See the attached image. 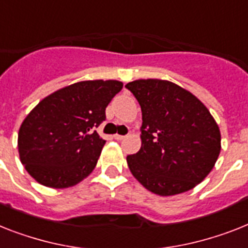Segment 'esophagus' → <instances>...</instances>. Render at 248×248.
Here are the masks:
<instances>
[{
    "label": "esophagus",
    "mask_w": 248,
    "mask_h": 248,
    "mask_svg": "<svg viewBox=\"0 0 248 248\" xmlns=\"http://www.w3.org/2000/svg\"><path fill=\"white\" fill-rule=\"evenodd\" d=\"M114 139H116V140H118V141H120V140H124V138H126V136H124V135H118V134H116L113 136Z\"/></svg>",
    "instance_id": "1"
}]
</instances>
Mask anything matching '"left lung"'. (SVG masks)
Masks as SVG:
<instances>
[{
    "mask_svg": "<svg viewBox=\"0 0 248 248\" xmlns=\"http://www.w3.org/2000/svg\"><path fill=\"white\" fill-rule=\"evenodd\" d=\"M128 90L141 107V148L127 156L132 176L159 196L194 188L214 168L220 130L200 99L168 80L140 78Z\"/></svg>",
    "mask_w": 248,
    "mask_h": 248,
    "instance_id": "1",
    "label": "left lung"
}]
</instances>
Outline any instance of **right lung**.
Instances as JSON below:
<instances>
[{"label":"right lung","mask_w":248,"mask_h":248,"mask_svg":"<svg viewBox=\"0 0 248 248\" xmlns=\"http://www.w3.org/2000/svg\"><path fill=\"white\" fill-rule=\"evenodd\" d=\"M124 82L78 81L42 99L19 128L17 149L26 172L51 188L78 185L95 168L106 140L94 128Z\"/></svg>","instance_id":"add662e5"}]
</instances>
